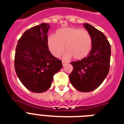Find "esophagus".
<instances>
[{"label": "esophagus", "mask_w": 124, "mask_h": 124, "mask_svg": "<svg viewBox=\"0 0 124 124\" xmlns=\"http://www.w3.org/2000/svg\"><path fill=\"white\" fill-rule=\"evenodd\" d=\"M67 63H68V62H67V61H64V60L62 61V65H63V66H65V65H67Z\"/></svg>", "instance_id": "1"}]
</instances>
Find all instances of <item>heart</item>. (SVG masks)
<instances>
[{
  "instance_id": "1",
  "label": "heart",
  "mask_w": 124,
  "mask_h": 124,
  "mask_svg": "<svg viewBox=\"0 0 124 124\" xmlns=\"http://www.w3.org/2000/svg\"><path fill=\"white\" fill-rule=\"evenodd\" d=\"M48 48L55 56H60L65 50V57H73L80 60L88 56L92 46V38L88 31L75 27L59 29L55 36L50 35L47 39Z\"/></svg>"
}]
</instances>
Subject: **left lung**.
Wrapping results in <instances>:
<instances>
[{
	"instance_id": "1",
	"label": "left lung",
	"mask_w": 124,
	"mask_h": 124,
	"mask_svg": "<svg viewBox=\"0 0 124 124\" xmlns=\"http://www.w3.org/2000/svg\"><path fill=\"white\" fill-rule=\"evenodd\" d=\"M92 38V49L86 57L71 62L69 76L72 86L78 91L89 92L101 85L109 70L111 46L106 36L89 23H84Z\"/></svg>"
}]
</instances>
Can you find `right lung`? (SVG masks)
Here are the masks:
<instances>
[{"instance_id":"1","label":"right lung","mask_w":124,"mask_h":124,"mask_svg":"<svg viewBox=\"0 0 124 124\" xmlns=\"http://www.w3.org/2000/svg\"><path fill=\"white\" fill-rule=\"evenodd\" d=\"M49 28L46 23L32 27L22 34L16 47V74L23 85L34 93L50 88L54 74L63 67L61 60L48 50Z\"/></svg>"}]
</instances>
